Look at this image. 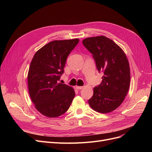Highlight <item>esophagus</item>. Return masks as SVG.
I'll return each instance as SVG.
<instances>
[{"label":"esophagus","instance_id":"obj_1","mask_svg":"<svg viewBox=\"0 0 152 152\" xmlns=\"http://www.w3.org/2000/svg\"><path fill=\"white\" fill-rule=\"evenodd\" d=\"M83 86H75V89H77V90H80V89H83Z\"/></svg>","mask_w":152,"mask_h":152}]
</instances>
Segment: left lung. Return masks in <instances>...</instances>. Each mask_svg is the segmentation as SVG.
Returning a JSON list of instances; mask_svg holds the SVG:
<instances>
[{
    "label": "left lung",
    "mask_w": 152,
    "mask_h": 152,
    "mask_svg": "<svg viewBox=\"0 0 152 152\" xmlns=\"http://www.w3.org/2000/svg\"><path fill=\"white\" fill-rule=\"evenodd\" d=\"M83 44L92 54L102 81L94 88L89 104L101 113H110L124 101L130 85V68L126 55L114 41L103 36L88 37Z\"/></svg>",
    "instance_id": "obj_1"
}]
</instances>
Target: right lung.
Segmentation results:
<instances>
[{"label": "right lung", "instance_id": "add662e5", "mask_svg": "<svg viewBox=\"0 0 152 152\" xmlns=\"http://www.w3.org/2000/svg\"><path fill=\"white\" fill-rule=\"evenodd\" d=\"M79 39L50 42L34 54L28 75L31 99L42 115L55 118L69 109L75 92L73 87L58 83L68 56Z\"/></svg>", "mask_w": 152, "mask_h": 152}]
</instances>
